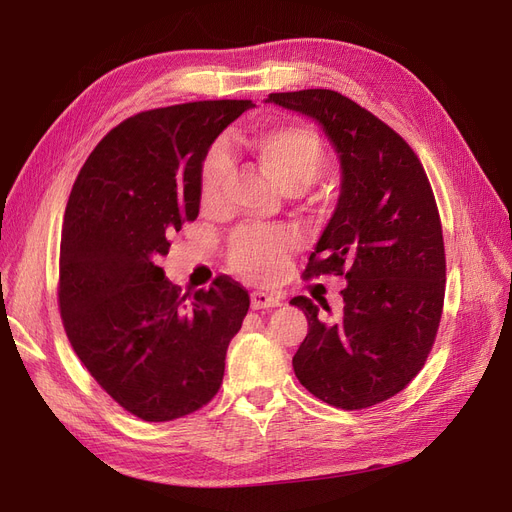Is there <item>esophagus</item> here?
Listing matches in <instances>:
<instances>
[{
    "mask_svg": "<svg viewBox=\"0 0 512 512\" xmlns=\"http://www.w3.org/2000/svg\"><path fill=\"white\" fill-rule=\"evenodd\" d=\"M280 305V297H276V294H270V292H253L251 294V307L253 309H270V307H278Z\"/></svg>",
    "mask_w": 512,
    "mask_h": 512,
    "instance_id": "34e87169",
    "label": "esophagus"
}]
</instances>
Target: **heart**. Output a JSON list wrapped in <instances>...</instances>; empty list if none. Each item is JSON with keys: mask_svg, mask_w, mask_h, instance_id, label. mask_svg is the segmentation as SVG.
I'll use <instances>...</instances> for the list:
<instances>
[{"mask_svg": "<svg viewBox=\"0 0 512 512\" xmlns=\"http://www.w3.org/2000/svg\"><path fill=\"white\" fill-rule=\"evenodd\" d=\"M245 147L263 170L286 193H301L324 176L328 168V149L321 134L307 124H270L240 134ZM230 172L228 153L211 147L199 168V195L205 205L220 199ZM292 251V236L282 228H242L228 245V261L234 272L257 282L276 280Z\"/></svg>", "mask_w": 512, "mask_h": 512, "instance_id": "obj_1", "label": "heart"}]
</instances>
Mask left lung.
I'll return each mask as SVG.
<instances>
[{
    "label": "left lung",
    "instance_id": "left-lung-1",
    "mask_svg": "<svg viewBox=\"0 0 512 512\" xmlns=\"http://www.w3.org/2000/svg\"><path fill=\"white\" fill-rule=\"evenodd\" d=\"M267 101L315 118L342 166L336 211L305 276H344V307L330 324L311 299L290 301L309 324L294 373L336 409L373 407L407 388L440 328L446 255L432 184L411 145L353 99L305 89Z\"/></svg>",
    "mask_w": 512,
    "mask_h": 512
}]
</instances>
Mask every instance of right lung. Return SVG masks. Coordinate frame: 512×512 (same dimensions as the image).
I'll return each mask as SVG.
<instances>
[{
    "mask_svg": "<svg viewBox=\"0 0 512 512\" xmlns=\"http://www.w3.org/2000/svg\"><path fill=\"white\" fill-rule=\"evenodd\" d=\"M251 99L141 112L99 141L64 213L58 305L76 357L118 405L172 421L218 394L249 292L228 276L205 290L172 284L159 259L199 215V168Z\"/></svg>",
    "mask_w": 512,
    "mask_h": 512,
    "instance_id": "1",
    "label": "right lung"
}]
</instances>
